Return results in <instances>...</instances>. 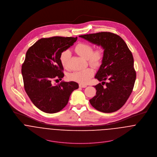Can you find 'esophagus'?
<instances>
[{"label": "esophagus", "instance_id": "34e87169", "mask_svg": "<svg viewBox=\"0 0 157 157\" xmlns=\"http://www.w3.org/2000/svg\"><path fill=\"white\" fill-rule=\"evenodd\" d=\"M79 86H80V88H86V87L87 86V85H83V84H80V85H79Z\"/></svg>", "mask_w": 157, "mask_h": 157}]
</instances>
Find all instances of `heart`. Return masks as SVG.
<instances>
[{
  "mask_svg": "<svg viewBox=\"0 0 157 157\" xmlns=\"http://www.w3.org/2000/svg\"><path fill=\"white\" fill-rule=\"evenodd\" d=\"M75 51L81 57L88 59L90 64L94 66L98 65L102 60L103 51L98 49L93 52V47L87 43H80L75 48ZM71 57V52L67 50L62 52L60 56V61L62 67L67 69L69 60ZM94 71L91 68L75 71L71 73L69 77L71 80L77 82L80 84H86L90 81L93 76Z\"/></svg>",
  "mask_w": 157,
  "mask_h": 157,
  "instance_id": "1",
  "label": "heart"
}]
</instances>
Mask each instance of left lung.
Wrapping results in <instances>:
<instances>
[{
    "label": "left lung",
    "instance_id": "1",
    "mask_svg": "<svg viewBox=\"0 0 157 157\" xmlns=\"http://www.w3.org/2000/svg\"><path fill=\"white\" fill-rule=\"evenodd\" d=\"M79 37L103 49L101 65L95 78L102 84L109 80L105 88L100 83L94 86L96 95L90 99V105L100 112L118 111L125 104L134 86L136 72L132 52L125 42L112 33L101 32Z\"/></svg>",
    "mask_w": 157,
    "mask_h": 157
}]
</instances>
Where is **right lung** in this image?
I'll use <instances>...</instances> for the list:
<instances>
[{
    "mask_svg": "<svg viewBox=\"0 0 157 157\" xmlns=\"http://www.w3.org/2000/svg\"><path fill=\"white\" fill-rule=\"evenodd\" d=\"M77 39V37L43 38L26 53L22 67L25 90L33 103L43 112H59L67 105L71 93L78 88V84L72 81L54 85L51 82L54 78L62 80L64 77L60 56Z\"/></svg>",
    "mask_w": 157,
    "mask_h": 157,
    "instance_id": "add662e5",
    "label": "right lung"
}]
</instances>
